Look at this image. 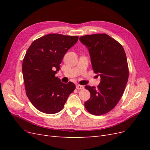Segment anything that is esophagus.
<instances>
[{
  "label": "esophagus",
  "instance_id": "34e87169",
  "mask_svg": "<svg viewBox=\"0 0 150 150\" xmlns=\"http://www.w3.org/2000/svg\"><path fill=\"white\" fill-rule=\"evenodd\" d=\"M83 88H84V87H83V86H81V85L78 84V85H77V86H76V89H78V90L83 89Z\"/></svg>",
  "mask_w": 150,
  "mask_h": 150
}]
</instances>
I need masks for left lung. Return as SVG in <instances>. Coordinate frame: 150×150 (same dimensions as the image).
Returning a JSON list of instances; mask_svg holds the SVG:
<instances>
[{
	"label": "left lung",
	"instance_id": "left-lung-1",
	"mask_svg": "<svg viewBox=\"0 0 150 150\" xmlns=\"http://www.w3.org/2000/svg\"><path fill=\"white\" fill-rule=\"evenodd\" d=\"M87 47L94 73L101 78L98 88L86 86L91 94L84 106L91 114L99 116L110 112L119 102L128 82L129 70L122 45L106 34L79 38Z\"/></svg>",
	"mask_w": 150,
	"mask_h": 150
}]
</instances>
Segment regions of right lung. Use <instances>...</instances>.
Wrapping results in <instances>:
<instances>
[{"instance_id":"obj_1","label":"right lung","mask_w":150,"mask_h":150,"mask_svg":"<svg viewBox=\"0 0 150 150\" xmlns=\"http://www.w3.org/2000/svg\"><path fill=\"white\" fill-rule=\"evenodd\" d=\"M78 36L51 34L35 40L22 62L26 95L33 106L46 114L64 108L75 84L62 83L55 76L65 54L78 40Z\"/></svg>"}]
</instances>
